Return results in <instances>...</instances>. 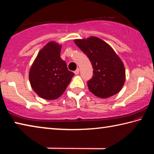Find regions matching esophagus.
Segmentation results:
<instances>
[{
	"label": "esophagus",
	"instance_id": "1",
	"mask_svg": "<svg viewBox=\"0 0 154 154\" xmlns=\"http://www.w3.org/2000/svg\"><path fill=\"white\" fill-rule=\"evenodd\" d=\"M79 69H77L75 70V71H74V73H75V75L79 74Z\"/></svg>",
	"mask_w": 154,
	"mask_h": 154
}]
</instances>
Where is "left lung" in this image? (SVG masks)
Listing matches in <instances>:
<instances>
[{
    "instance_id": "left-lung-1",
    "label": "left lung",
    "mask_w": 154,
    "mask_h": 154,
    "mask_svg": "<svg viewBox=\"0 0 154 154\" xmlns=\"http://www.w3.org/2000/svg\"><path fill=\"white\" fill-rule=\"evenodd\" d=\"M74 42L92 65L94 75L88 82L90 92L101 98L118 93L126 80V71L123 62L113 48L96 36L75 39Z\"/></svg>"
}]
</instances>
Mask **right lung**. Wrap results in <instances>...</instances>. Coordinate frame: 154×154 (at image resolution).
<instances>
[{
	"mask_svg": "<svg viewBox=\"0 0 154 154\" xmlns=\"http://www.w3.org/2000/svg\"><path fill=\"white\" fill-rule=\"evenodd\" d=\"M62 45L50 41L38 52L29 71L32 90L46 100L58 98L66 90L75 74L68 70L60 58Z\"/></svg>",
	"mask_w": 154,
	"mask_h": 154,
	"instance_id": "right-lung-1",
	"label": "right lung"
}]
</instances>
